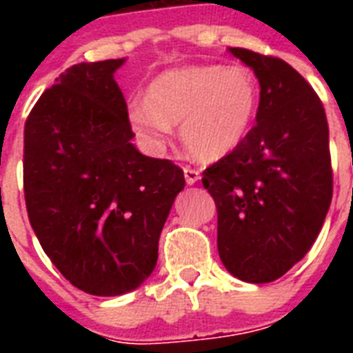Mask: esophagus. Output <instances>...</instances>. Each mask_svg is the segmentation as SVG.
I'll list each match as a JSON object with an SVG mask.
<instances>
[{
    "mask_svg": "<svg viewBox=\"0 0 353 353\" xmlns=\"http://www.w3.org/2000/svg\"><path fill=\"white\" fill-rule=\"evenodd\" d=\"M183 172H185V179H187L188 185H194V183L199 181V172L196 170V168L185 166V168H183Z\"/></svg>",
    "mask_w": 353,
    "mask_h": 353,
    "instance_id": "34e87169",
    "label": "esophagus"
}]
</instances>
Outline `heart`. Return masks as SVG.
Returning a JSON list of instances; mask_svg holds the SVG:
<instances>
[{"label":"heart","mask_w":353,"mask_h":353,"mask_svg":"<svg viewBox=\"0 0 353 353\" xmlns=\"http://www.w3.org/2000/svg\"><path fill=\"white\" fill-rule=\"evenodd\" d=\"M258 85L245 68L187 65L161 73L148 99L130 104V122L152 150L165 148L172 124L181 122L185 148L214 163L232 154L251 130L258 110Z\"/></svg>","instance_id":"b5f03b06"}]
</instances>
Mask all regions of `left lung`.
I'll return each instance as SVG.
<instances>
[{
  "label": "left lung",
  "mask_w": 353,
  "mask_h": 353,
  "mask_svg": "<svg viewBox=\"0 0 353 353\" xmlns=\"http://www.w3.org/2000/svg\"><path fill=\"white\" fill-rule=\"evenodd\" d=\"M260 82L256 124L203 172L218 209V251L251 284L280 279L312 249L334 192L328 121L313 88L290 63L229 47Z\"/></svg>",
  "instance_id": "1"
}]
</instances>
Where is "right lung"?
<instances>
[{
	"instance_id": "1",
	"label": "right lung",
	"mask_w": 353,
	"mask_h": 353,
	"mask_svg": "<svg viewBox=\"0 0 353 353\" xmlns=\"http://www.w3.org/2000/svg\"><path fill=\"white\" fill-rule=\"evenodd\" d=\"M119 60L77 63L29 113L23 190L29 221L51 262L79 290L117 296L143 284L176 196L179 166L146 157L113 74Z\"/></svg>"
}]
</instances>
